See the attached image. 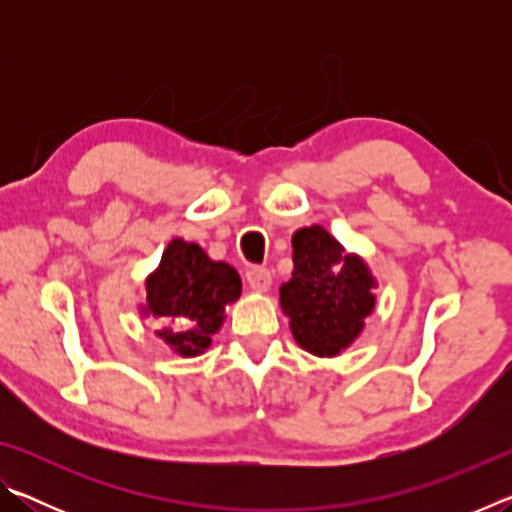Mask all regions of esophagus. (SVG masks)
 <instances>
[{"label":"esophagus","mask_w":512,"mask_h":512,"mask_svg":"<svg viewBox=\"0 0 512 512\" xmlns=\"http://www.w3.org/2000/svg\"><path fill=\"white\" fill-rule=\"evenodd\" d=\"M246 282L253 291L264 293L271 289L273 277H271V271H266V268H250V271L246 273Z\"/></svg>","instance_id":"1"}]
</instances>
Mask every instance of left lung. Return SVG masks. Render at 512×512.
I'll list each match as a JSON object with an SVG mask.
<instances>
[{"label":"left lung","instance_id":"obj_1","mask_svg":"<svg viewBox=\"0 0 512 512\" xmlns=\"http://www.w3.org/2000/svg\"><path fill=\"white\" fill-rule=\"evenodd\" d=\"M291 246L293 273L280 287V307L302 350L336 357L359 339L375 311V275L323 225L296 230Z\"/></svg>","mask_w":512,"mask_h":512}]
</instances>
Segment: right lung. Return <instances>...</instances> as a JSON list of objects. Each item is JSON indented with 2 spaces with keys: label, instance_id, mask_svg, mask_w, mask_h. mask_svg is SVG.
I'll list each match as a JSON object with an SVG mask.
<instances>
[{
  "label": "right lung",
  "instance_id": "right-lung-1",
  "mask_svg": "<svg viewBox=\"0 0 512 512\" xmlns=\"http://www.w3.org/2000/svg\"><path fill=\"white\" fill-rule=\"evenodd\" d=\"M241 277L225 262L185 239H171L155 271L146 277V302L140 307L162 339L180 357H198L212 345L225 320V307L239 300Z\"/></svg>",
  "mask_w": 512,
  "mask_h": 512
}]
</instances>
